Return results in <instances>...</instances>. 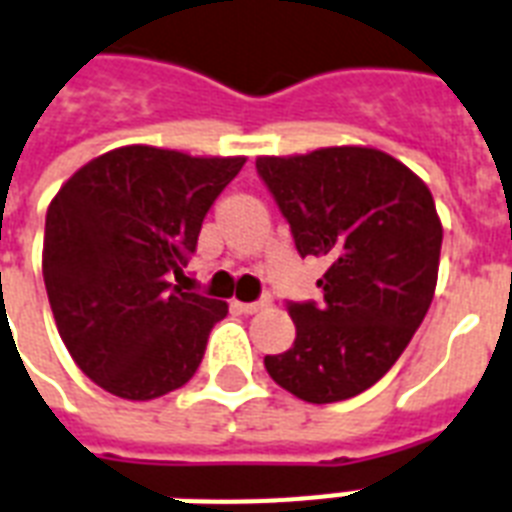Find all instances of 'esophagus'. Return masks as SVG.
<instances>
[{
	"label": "esophagus",
	"mask_w": 512,
	"mask_h": 512,
	"mask_svg": "<svg viewBox=\"0 0 512 512\" xmlns=\"http://www.w3.org/2000/svg\"><path fill=\"white\" fill-rule=\"evenodd\" d=\"M268 306H271V298H268V295L255 300V303H241V300H233V303H230V308H233V311H239V314H257V311H263V308Z\"/></svg>",
	"instance_id": "34e87169"
}]
</instances>
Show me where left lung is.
Wrapping results in <instances>:
<instances>
[{
	"label": "left lung",
	"instance_id": "left-lung-1",
	"mask_svg": "<svg viewBox=\"0 0 512 512\" xmlns=\"http://www.w3.org/2000/svg\"><path fill=\"white\" fill-rule=\"evenodd\" d=\"M300 257H325L319 303H290L295 343L265 370L306 403L376 384L403 354L438 284L443 225L429 187L376 147L260 155Z\"/></svg>",
	"mask_w": 512,
	"mask_h": 512
}]
</instances>
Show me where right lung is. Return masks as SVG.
Segmentation results:
<instances>
[{"label": "right lung", "instance_id": "right-lung-1", "mask_svg": "<svg viewBox=\"0 0 512 512\" xmlns=\"http://www.w3.org/2000/svg\"><path fill=\"white\" fill-rule=\"evenodd\" d=\"M247 163L128 144L66 179L45 217L42 276L58 335L93 384L155 400L187 384L228 303L171 284L214 198Z\"/></svg>", "mask_w": 512, "mask_h": 512}]
</instances>
